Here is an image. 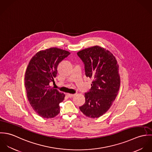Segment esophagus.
<instances>
[{"label": "esophagus", "mask_w": 152, "mask_h": 152, "mask_svg": "<svg viewBox=\"0 0 152 152\" xmlns=\"http://www.w3.org/2000/svg\"><path fill=\"white\" fill-rule=\"evenodd\" d=\"M66 95L69 97V98H72L73 96H74L75 95V94H66Z\"/></svg>", "instance_id": "34e87169"}]
</instances>
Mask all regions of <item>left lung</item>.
Segmentation results:
<instances>
[{
  "mask_svg": "<svg viewBox=\"0 0 152 152\" xmlns=\"http://www.w3.org/2000/svg\"><path fill=\"white\" fill-rule=\"evenodd\" d=\"M84 64L86 75L92 78L91 88L85 93L86 102L80 107L88 117L103 115L112 105L120 88L119 65L113 55L99 46L77 53Z\"/></svg>",
  "mask_w": 152,
  "mask_h": 152,
  "instance_id": "obj_1",
  "label": "left lung"
}]
</instances>
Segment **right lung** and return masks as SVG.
<instances>
[{
    "instance_id": "1",
    "label": "right lung",
    "mask_w": 152,
    "mask_h": 152,
    "mask_svg": "<svg viewBox=\"0 0 152 152\" xmlns=\"http://www.w3.org/2000/svg\"><path fill=\"white\" fill-rule=\"evenodd\" d=\"M70 53L53 47L36 54L27 66L24 86L28 101L36 112L43 118H52L60 112V103L65 95L51 88L57 74V66Z\"/></svg>"
}]
</instances>
